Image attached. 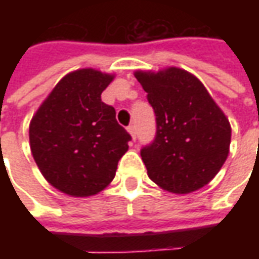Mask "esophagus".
<instances>
[{
	"label": "esophagus",
	"mask_w": 259,
	"mask_h": 259,
	"mask_svg": "<svg viewBox=\"0 0 259 259\" xmlns=\"http://www.w3.org/2000/svg\"><path fill=\"white\" fill-rule=\"evenodd\" d=\"M127 132H129L130 136H132L133 139H136V126L135 124H130L129 127H127Z\"/></svg>",
	"instance_id": "esophagus-1"
}]
</instances>
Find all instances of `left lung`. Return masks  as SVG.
I'll use <instances>...</instances> for the list:
<instances>
[{
	"mask_svg": "<svg viewBox=\"0 0 259 259\" xmlns=\"http://www.w3.org/2000/svg\"><path fill=\"white\" fill-rule=\"evenodd\" d=\"M157 116V136L141 150L148 178L163 190L189 194L221 170L232 127L204 84L185 69L136 70Z\"/></svg>",
	"mask_w": 259,
	"mask_h": 259,
	"instance_id": "obj_1",
	"label": "left lung"
}]
</instances>
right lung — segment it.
Wrapping results in <instances>:
<instances>
[{"instance_id":"obj_1","label":"right lung","mask_w":259,"mask_h":259,"mask_svg":"<svg viewBox=\"0 0 259 259\" xmlns=\"http://www.w3.org/2000/svg\"><path fill=\"white\" fill-rule=\"evenodd\" d=\"M115 74L84 68L55 85L33 115V158L50 185L70 197L98 194L115 178L132 139L116 112L101 101Z\"/></svg>"}]
</instances>
